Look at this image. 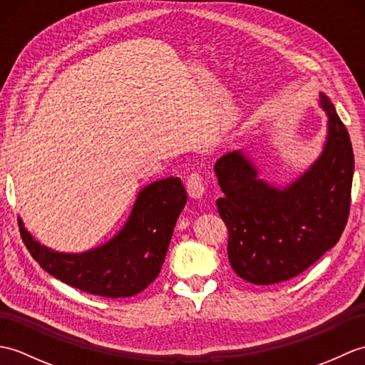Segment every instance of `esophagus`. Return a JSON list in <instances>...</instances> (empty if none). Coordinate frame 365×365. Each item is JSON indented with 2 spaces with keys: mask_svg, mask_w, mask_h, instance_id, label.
<instances>
[{
  "mask_svg": "<svg viewBox=\"0 0 365 365\" xmlns=\"http://www.w3.org/2000/svg\"><path fill=\"white\" fill-rule=\"evenodd\" d=\"M187 191L190 197L192 199H200L205 192V183L204 178L199 173H192L187 178Z\"/></svg>",
  "mask_w": 365,
  "mask_h": 365,
  "instance_id": "1",
  "label": "esophagus"
}]
</instances>
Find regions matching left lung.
Here are the masks:
<instances>
[{"instance_id": "obj_1", "label": "left lung", "mask_w": 365, "mask_h": 365, "mask_svg": "<svg viewBox=\"0 0 365 365\" xmlns=\"http://www.w3.org/2000/svg\"><path fill=\"white\" fill-rule=\"evenodd\" d=\"M328 138L314 165L284 190L257 177L245 155L229 152L215 173L224 196L216 200L229 230L230 267L247 282L269 285L301 274L334 247L351 204L354 155L350 135L329 98Z\"/></svg>"}]
</instances>
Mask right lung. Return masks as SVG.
Segmentation results:
<instances>
[{
    "mask_svg": "<svg viewBox=\"0 0 365 365\" xmlns=\"http://www.w3.org/2000/svg\"><path fill=\"white\" fill-rule=\"evenodd\" d=\"M187 191L178 177L157 180L138 195L125 226L110 242L81 254L54 252L23 227L20 235L33 259L67 285L106 298H127L160 274Z\"/></svg>",
    "mask_w": 365,
    "mask_h": 365,
    "instance_id": "right-lung-1",
    "label": "right lung"
}]
</instances>
